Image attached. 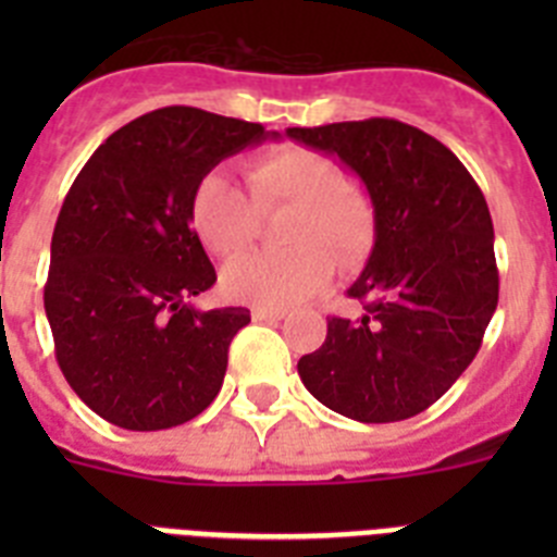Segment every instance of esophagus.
Listing matches in <instances>:
<instances>
[{"mask_svg": "<svg viewBox=\"0 0 557 557\" xmlns=\"http://www.w3.org/2000/svg\"><path fill=\"white\" fill-rule=\"evenodd\" d=\"M250 314H253V321H264V323H278L284 321V314L282 309H262V307H253L250 309Z\"/></svg>", "mask_w": 557, "mask_h": 557, "instance_id": "esophagus-1", "label": "esophagus"}]
</instances>
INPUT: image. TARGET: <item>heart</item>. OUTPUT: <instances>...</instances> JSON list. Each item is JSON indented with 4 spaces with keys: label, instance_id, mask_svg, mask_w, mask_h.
<instances>
[{
    "label": "heart",
    "instance_id": "obj_1",
    "mask_svg": "<svg viewBox=\"0 0 557 557\" xmlns=\"http://www.w3.org/2000/svg\"><path fill=\"white\" fill-rule=\"evenodd\" d=\"M250 198L225 172H209L189 200L191 228L203 248L234 259L259 234V214L293 206L282 253H248L228 264L231 298L262 309L307 301L332 275V262L351 270L366 262L376 239V218L366 195L343 186L337 164L307 147H278L248 164Z\"/></svg>",
    "mask_w": 557,
    "mask_h": 557
}]
</instances>
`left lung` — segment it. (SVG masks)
Masks as SVG:
<instances>
[{"mask_svg":"<svg viewBox=\"0 0 557 557\" xmlns=\"http://www.w3.org/2000/svg\"><path fill=\"white\" fill-rule=\"evenodd\" d=\"M287 136L357 172L376 218L366 270L348 287L366 314L329 318L323 346L298 359L301 382L362 424L418 416L471 366L496 312L488 203L449 147L405 122L373 116Z\"/></svg>","mask_w":557,"mask_h":557,"instance_id":"left-lung-1","label":"left lung"}]
</instances>
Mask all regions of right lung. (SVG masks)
Returning <instances> with one entry per match:
<instances>
[{
    "mask_svg": "<svg viewBox=\"0 0 557 557\" xmlns=\"http://www.w3.org/2000/svg\"><path fill=\"white\" fill-rule=\"evenodd\" d=\"M278 139L259 122L170 106L127 122L95 150L52 234L44 309L72 391L133 432L170 430L214 401L245 307L200 309L218 282L189 200L223 159Z\"/></svg>",
    "mask_w": 557,
    "mask_h": 557,
    "instance_id": "add662e5",
    "label": "right lung"
}]
</instances>
